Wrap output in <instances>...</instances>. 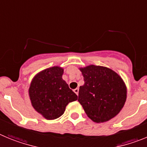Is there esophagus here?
<instances>
[{
	"label": "esophagus",
	"mask_w": 147,
	"mask_h": 147,
	"mask_svg": "<svg viewBox=\"0 0 147 147\" xmlns=\"http://www.w3.org/2000/svg\"><path fill=\"white\" fill-rule=\"evenodd\" d=\"M74 92H75V94H76L77 95H78V92H79V89L78 88H75V89H74Z\"/></svg>",
	"instance_id": "obj_1"
}]
</instances>
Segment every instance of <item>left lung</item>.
<instances>
[{
    "label": "left lung",
    "mask_w": 147,
    "mask_h": 147,
    "mask_svg": "<svg viewBox=\"0 0 147 147\" xmlns=\"http://www.w3.org/2000/svg\"><path fill=\"white\" fill-rule=\"evenodd\" d=\"M84 84L80 86L78 102L94 122L113 118L123 108L127 89L119 75L112 69L90 65L80 68Z\"/></svg>",
    "instance_id": "obj_1"
}]
</instances>
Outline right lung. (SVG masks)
<instances>
[{
    "mask_svg": "<svg viewBox=\"0 0 147 147\" xmlns=\"http://www.w3.org/2000/svg\"><path fill=\"white\" fill-rule=\"evenodd\" d=\"M64 69L53 67L39 72L32 80L29 96L34 109L47 119H55L64 113L69 102L78 96L62 79Z\"/></svg>",
    "mask_w": 147,
    "mask_h": 147,
    "instance_id": "1",
    "label": "right lung"
}]
</instances>
